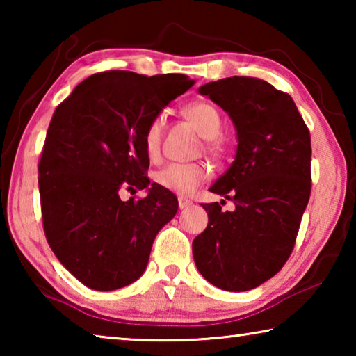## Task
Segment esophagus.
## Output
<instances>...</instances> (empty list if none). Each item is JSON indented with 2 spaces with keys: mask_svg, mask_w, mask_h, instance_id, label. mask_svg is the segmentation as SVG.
I'll use <instances>...</instances> for the list:
<instances>
[{
  "mask_svg": "<svg viewBox=\"0 0 356 356\" xmlns=\"http://www.w3.org/2000/svg\"><path fill=\"white\" fill-rule=\"evenodd\" d=\"M177 201H179V207H180V209H186V207H190V206H191V201L188 200V197L180 196Z\"/></svg>",
  "mask_w": 356,
  "mask_h": 356,
  "instance_id": "esophagus-1",
  "label": "esophagus"
}]
</instances>
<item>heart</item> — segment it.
Listing matches in <instances>:
<instances>
[{
	"mask_svg": "<svg viewBox=\"0 0 356 356\" xmlns=\"http://www.w3.org/2000/svg\"><path fill=\"white\" fill-rule=\"evenodd\" d=\"M186 118L191 120L196 130L206 140H215L220 135L222 120L221 114L213 105L206 102H195L185 108ZM165 119L163 116H156L144 130L143 146L144 152L150 160H159L161 135H163ZM209 177L207 168L200 163H171L165 166L155 174V182L161 188L176 193V195L188 196L197 186H201Z\"/></svg>",
	"mask_w": 356,
	"mask_h": 356,
	"instance_id": "1",
	"label": "heart"
}]
</instances>
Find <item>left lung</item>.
Wrapping results in <instances>:
<instances>
[{"label": "left lung", "instance_id": "8db88e82", "mask_svg": "<svg viewBox=\"0 0 356 356\" xmlns=\"http://www.w3.org/2000/svg\"><path fill=\"white\" fill-rule=\"evenodd\" d=\"M197 92L229 114L238 144L210 186L236 210L202 204L209 225L193 240V257L210 284L250 291L278 273L293 250L311 195L309 130L291 95L259 78H222Z\"/></svg>", "mask_w": 356, "mask_h": 356}]
</instances>
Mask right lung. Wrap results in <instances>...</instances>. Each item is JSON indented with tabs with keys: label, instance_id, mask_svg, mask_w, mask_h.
Returning <instances> with one entry per match:
<instances>
[{
	"label": "right lung",
	"instance_id": "add662e5",
	"mask_svg": "<svg viewBox=\"0 0 356 356\" xmlns=\"http://www.w3.org/2000/svg\"><path fill=\"white\" fill-rule=\"evenodd\" d=\"M195 84L186 75L110 70L86 78L53 113L39 161L44 231L69 272L94 291H116L147 267L177 200L147 176L143 135ZM122 188L146 189L122 202Z\"/></svg>",
	"mask_w": 356,
	"mask_h": 356
}]
</instances>
